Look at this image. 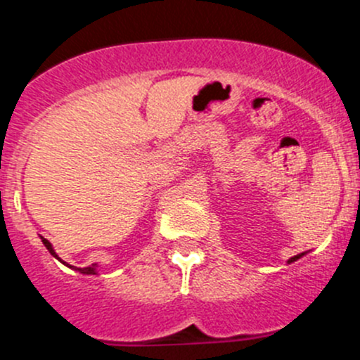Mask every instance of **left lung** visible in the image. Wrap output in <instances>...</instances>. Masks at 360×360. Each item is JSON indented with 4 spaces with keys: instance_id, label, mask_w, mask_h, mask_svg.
I'll return each instance as SVG.
<instances>
[{
    "instance_id": "left-lung-1",
    "label": "left lung",
    "mask_w": 360,
    "mask_h": 360,
    "mask_svg": "<svg viewBox=\"0 0 360 360\" xmlns=\"http://www.w3.org/2000/svg\"><path fill=\"white\" fill-rule=\"evenodd\" d=\"M302 255H304V252H302V254H297V255H294V257H290V259H289V264H290V262L297 261V259H301V257H302Z\"/></svg>"
}]
</instances>
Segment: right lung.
Returning a JSON list of instances; mask_svg holds the SVG:
<instances>
[{
	"label": "right lung",
	"mask_w": 360,
	"mask_h": 360,
	"mask_svg": "<svg viewBox=\"0 0 360 360\" xmlns=\"http://www.w3.org/2000/svg\"><path fill=\"white\" fill-rule=\"evenodd\" d=\"M41 241H44V245H45V248H47L49 252H51V255H54L56 259H58V261H60L63 262V264H66V262L63 261V259L59 257L58 254H56V250H54V247H52V243L49 240H45L44 236H41ZM68 268H73V266H70V264H66ZM75 271H80V273H84V275H98V264H92V266H87V268H73Z\"/></svg>",
	"instance_id": "right-lung-1"
}]
</instances>
